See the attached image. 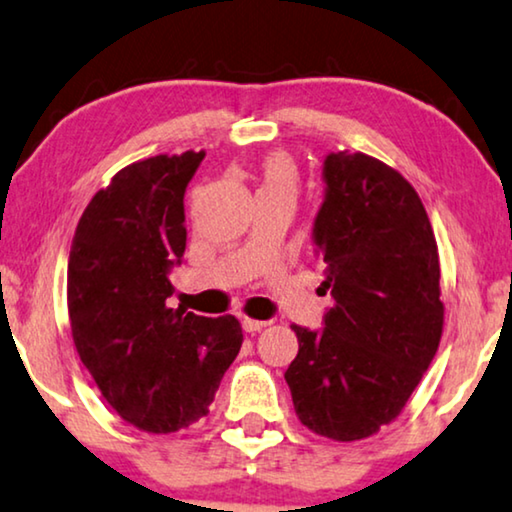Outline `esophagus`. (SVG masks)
Here are the masks:
<instances>
[{"label": "esophagus", "instance_id": "1", "mask_svg": "<svg viewBox=\"0 0 512 512\" xmlns=\"http://www.w3.org/2000/svg\"><path fill=\"white\" fill-rule=\"evenodd\" d=\"M266 325H269V322L266 320H250V318H243L241 320V327L248 331V334H257V331H262Z\"/></svg>", "mask_w": 512, "mask_h": 512}]
</instances>
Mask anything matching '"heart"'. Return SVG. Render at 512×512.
Instances as JSON below:
<instances>
[{"label": "heart", "mask_w": 512, "mask_h": 512, "mask_svg": "<svg viewBox=\"0 0 512 512\" xmlns=\"http://www.w3.org/2000/svg\"><path fill=\"white\" fill-rule=\"evenodd\" d=\"M259 192L266 190H292L297 187V167L283 153H271L259 167Z\"/></svg>", "instance_id": "b5f03b06"}]
</instances>
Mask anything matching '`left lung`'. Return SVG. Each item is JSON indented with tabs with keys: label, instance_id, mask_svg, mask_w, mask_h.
<instances>
[{
	"label": "left lung",
	"instance_id": "1",
	"mask_svg": "<svg viewBox=\"0 0 512 512\" xmlns=\"http://www.w3.org/2000/svg\"><path fill=\"white\" fill-rule=\"evenodd\" d=\"M313 246L334 304L322 329L292 325L285 371L299 420L359 441L397 417L429 369L443 331L441 266L420 197L399 171L362 153H329Z\"/></svg>",
	"mask_w": 512,
	"mask_h": 512
}]
</instances>
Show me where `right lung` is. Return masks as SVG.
I'll list each match as a JSON object with an SVG mask.
<instances>
[{
	"label": "right lung",
	"mask_w": 512,
	"mask_h": 512,
	"mask_svg": "<svg viewBox=\"0 0 512 512\" xmlns=\"http://www.w3.org/2000/svg\"><path fill=\"white\" fill-rule=\"evenodd\" d=\"M204 155H157L118 171L71 241L67 306L78 355L115 413L153 434L208 413L243 343L234 315L167 306L169 273L185 253V190Z\"/></svg>",
	"instance_id": "add662e5"
}]
</instances>
